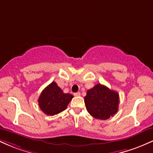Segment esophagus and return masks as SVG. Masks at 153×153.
Instances as JSON below:
<instances>
[{"instance_id": "esophagus-1", "label": "esophagus", "mask_w": 153, "mask_h": 153, "mask_svg": "<svg viewBox=\"0 0 153 153\" xmlns=\"http://www.w3.org/2000/svg\"><path fill=\"white\" fill-rule=\"evenodd\" d=\"M74 96H80V92L75 93V94H74Z\"/></svg>"}]
</instances>
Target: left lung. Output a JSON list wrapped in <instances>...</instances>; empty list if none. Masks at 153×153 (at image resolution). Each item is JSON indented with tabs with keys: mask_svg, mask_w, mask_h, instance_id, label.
I'll list each match as a JSON object with an SVG mask.
<instances>
[{
	"mask_svg": "<svg viewBox=\"0 0 153 153\" xmlns=\"http://www.w3.org/2000/svg\"><path fill=\"white\" fill-rule=\"evenodd\" d=\"M84 101L88 112L92 117L106 120L118 111L119 94L99 83L87 91Z\"/></svg>",
	"mask_w": 153,
	"mask_h": 153,
	"instance_id": "left-lung-1",
	"label": "left lung"
}]
</instances>
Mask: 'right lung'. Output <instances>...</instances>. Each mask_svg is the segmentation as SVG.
Returning <instances> with one entry per match:
<instances>
[{
  "label": "right lung",
  "mask_w": 153,
  "mask_h": 153,
  "mask_svg": "<svg viewBox=\"0 0 153 153\" xmlns=\"http://www.w3.org/2000/svg\"><path fill=\"white\" fill-rule=\"evenodd\" d=\"M73 98V95L63 93L57 83L52 82L39 97V106L47 115L54 116L65 110Z\"/></svg>",
  "instance_id": "right-lung-1"
}]
</instances>
